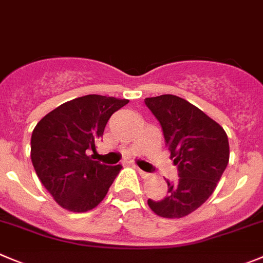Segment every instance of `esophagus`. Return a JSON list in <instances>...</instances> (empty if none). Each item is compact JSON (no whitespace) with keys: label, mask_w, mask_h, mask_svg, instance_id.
I'll use <instances>...</instances> for the list:
<instances>
[{"label":"esophagus","mask_w":263,"mask_h":263,"mask_svg":"<svg viewBox=\"0 0 263 263\" xmlns=\"http://www.w3.org/2000/svg\"><path fill=\"white\" fill-rule=\"evenodd\" d=\"M137 173L140 174V176H141V178H144V179L149 178V173H145V171H143V170H141V168L137 167Z\"/></svg>","instance_id":"esophagus-1"}]
</instances>
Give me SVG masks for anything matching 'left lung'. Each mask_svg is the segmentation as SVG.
I'll use <instances>...</instances> for the list:
<instances>
[{"label": "left lung", "instance_id": "left-lung-1", "mask_svg": "<svg viewBox=\"0 0 263 263\" xmlns=\"http://www.w3.org/2000/svg\"><path fill=\"white\" fill-rule=\"evenodd\" d=\"M159 122L170 158L178 166V183L167 180V196L148 205L163 218H183L212 196L230 159L224 129L184 98L162 95L145 98Z\"/></svg>", "mask_w": 263, "mask_h": 263}]
</instances>
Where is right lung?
I'll use <instances>...</instances> for the list:
<instances>
[{"mask_svg": "<svg viewBox=\"0 0 263 263\" xmlns=\"http://www.w3.org/2000/svg\"><path fill=\"white\" fill-rule=\"evenodd\" d=\"M128 100L87 95L65 102L36 124L31 159L39 179L55 202L73 213L92 210L106 196L122 166L93 161L107 120Z\"/></svg>", "mask_w": 263, "mask_h": 263, "instance_id": "right-lung-1", "label": "right lung"}]
</instances>
